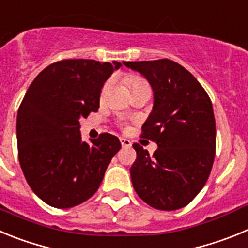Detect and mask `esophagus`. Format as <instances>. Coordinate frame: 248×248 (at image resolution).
Here are the masks:
<instances>
[{"instance_id":"1","label":"esophagus","mask_w":248,"mask_h":248,"mask_svg":"<svg viewBox=\"0 0 248 248\" xmlns=\"http://www.w3.org/2000/svg\"><path fill=\"white\" fill-rule=\"evenodd\" d=\"M120 142H121V146H122V148H129V147H131V140H127V138H120Z\"/></svg>"}]
</instances>
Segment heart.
Returning <instances> with one entry per match:
<instances>
[{
  "label": "heart",
  "mask_w": 248,
  "mask_h": 248,
  "mask_svg": "<svg viewBox=\"0 0 248 248\" xmlns=\"http://www.w3.org/2000/svg\"><path fill=\"white\" fill-rule=\"evenodd\" d=\"M128 81H129V85L132 86V88H133V86H136V85H140V84H142V82H144L143 80L140 79V78H131ZM106 86H108V84L105 85V89H106Z\"/></svg>",
  "instance_id": "obj_1"
}]
</instances>
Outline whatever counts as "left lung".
Returning <instances> with one entry per match:
<instances>
[{
	"mask_svg": "<svg viewBox=\"0 0 248 248\" xmlns=\"http://www.w3.org/2000/svg\"><path fill=\"white\" fill-rule=\"evenodd\" d=\"M148 80L153 108L142 137L157 151L135 143L137 159L129 173L140 199L158 210L188 205L204 188L215 158L216 127L213 104L199 81L169 59L124 62Z\"/></svg>",
	"mask_w": 248,
	"mask_h": 248,
	"instance_id": "left-lung-1",
	"label": "left lung"
}]
</instances>
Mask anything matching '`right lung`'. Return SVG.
I'll use <instances>...</instances> for the list:
<instances>
[{
    "label": "right lung",
    "mask_w": 248,
    "mask_h": 248,
    "mask_svg": "<svg viewBox=\"0 0 248 248\" xmlns=\"http://www.w3.org/2000/svg\"><path fill=\"white\" fill-rule=\"evenodd\" d=\"M121 66L62 60L42 70L27 90L16 126L19 164L31 189L50 206L68 209L91 198L121 148L110 133L84 142L79 122L99 110L104 82Z\"/></svg>",
    "instance_id": "1"
}]
</instances>
